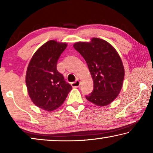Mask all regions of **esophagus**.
Returning <instances> with one entry per match:
<instances>
[{"instance_id": "34e87169", "label": "esophagus", "mask_w": 153, "mask_h": 153, "mask_svg": "<svg viewBox=\"0 0 153 153\" xmlns=\"http://www.w3.org/2000/svg\"><path fill=\"white\" fill-rule=\"evenodd\" d=\"M71 86L74 88L79 87L80 86V82L79 81V80H76V81H75V82L71 83Z\"/></svg>"}]
</instances>
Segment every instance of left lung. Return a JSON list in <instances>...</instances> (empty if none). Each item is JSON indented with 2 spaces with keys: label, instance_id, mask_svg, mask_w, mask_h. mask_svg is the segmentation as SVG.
<instances>
[{
  "label": "left lung",
  "instance_id": "left-lung-1",
  "mask_svg": "<svg viewBox=\"0 0 153 153\" xmlns=\"http://www.w3.org/2000/svg\"><path fill=\"white\" fill-rule=\"evenodd\" d=\"M74 47L86 61L94 82L86 99L100 107L110 104L120 94L124 79L120 55L109 43L97 38L90 42H77Z\"/></svg>",
  "mask_w": 153,
  "mask_h": 153
}]
</instances>
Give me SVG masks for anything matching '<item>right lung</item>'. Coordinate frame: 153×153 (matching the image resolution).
I'll use <instances>...</instances> for the list:
<instances>
[{
	"label": "right lung",
	"instance_id": "add662e5",
	"mask_svg": "<svg viewBox=\"0 0 153 153\" xmlns=\"http://www.w3.org/2000/svg\"><path fill=\"white\" fill-rule=\"evenodd\" d=\"M67 44L49 40L38 49L28 65L25 82L37 107L53 111L65 101L72 86L57 71L56 64Z\"/></svg>",
	"mask_w": 153,
	"mask_h": 153
}]
</instances>
